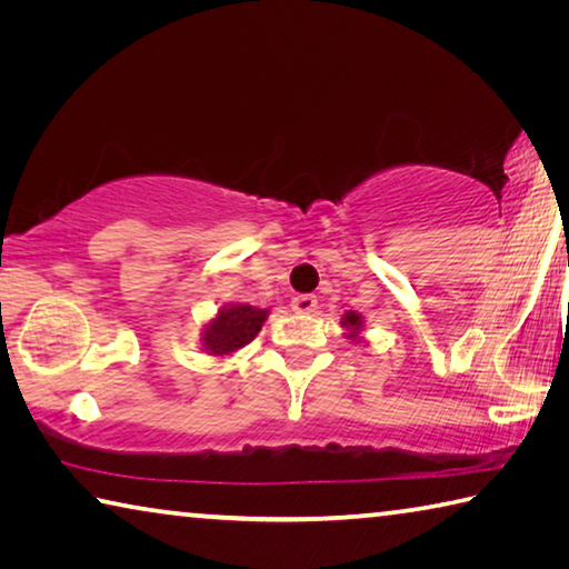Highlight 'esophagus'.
<instances>
[{
	"label": "esophagus",
	"mask_w": 569,
	"mask_h": 569,
	"mask_svg": "<svg viewBox=\"0 0 569 569\" xmlns=\"http://www.w3.org/2000/svg\"><path fill=\"white\" fill-rule=\"evenodd\" d=\"M316 306H319V301H316V296H308V293L296 296L293 301H291V308H293L296 313H313Z\"/></svg>",
	"instance_id": "34e87169"
}]
</instances>
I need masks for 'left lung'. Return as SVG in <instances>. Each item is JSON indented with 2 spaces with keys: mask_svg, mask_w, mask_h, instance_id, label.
Listing matches in <instances>:
<instances>
[{
  "mask_svg": "<svg viewBox=\"0 0 569 569\" xmlns=\"http://www.w3.org/2000/svg\"><path fill=\"white\" fill-rule=\"evenodd\" d=\"M341 326L346 331H349V339H359V333L363 331V319H361V313H356V311H349V313H343V319H341Z\"/></svg>",
  "mask_w": 569,
  "mask_h": 569,
  "instance_id": "obj_1",
  "label": "left lung"
}]
</instances>
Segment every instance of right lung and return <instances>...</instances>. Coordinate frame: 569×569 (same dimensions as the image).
<instances>
[{"label":"right lung","instance_id":"right-lung-1","mask_svg":"<svg viewBox=\"0 0 569 569\" xmlns=\"http://www.w3.org/2000/svg\"><path fill=\"white\" fill-rule=\"evenodd\" d=\"M268 319V308H256L248 303H228L218 311V316L210 321L200 343L210 356H228L238 349H243L261 331V326Z\"/></svg>","mask_w":569,"mask_h":569}]
</instances>
